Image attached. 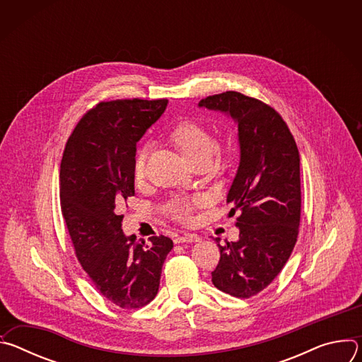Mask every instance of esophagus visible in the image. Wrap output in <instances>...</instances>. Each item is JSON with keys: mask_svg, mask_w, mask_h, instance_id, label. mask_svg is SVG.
Wrapping results in <instances>:
<instances>
[{"mask_svg": "<svg viewBox=\"0 0 362 362\" xmlns=\"http://www.w3.org/2000/svg\"><path fill=\"white\" fill-rule=\"evenodd\" d=\"M200 240V236L194 235V233H185L182 236H177L175 239V243H196Z\"/></svg>", "mask_w": 362, "mask_h": 362, "instance_id": "obj_1", "label": "esophagus"}]
</instances>
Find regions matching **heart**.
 <instances>
[{"label":"heart","mask_w":362,"mask_h":362,"mask_svg":"<svg viewBox=\"0 0 362 362\" xmlns=\"http://www.w3.org/2000/svg\"><path fill=\"white\" fill-rule=\"evenodd\" d=\"M166 137L190 166L199 162H209L215 151V139L212 133L197 122H179L166 132ZM146 153L147 147L143 146L134 156L133 176L136 180H141L144 177ZM190 203L177 202L170 206V212L176 219L186 221L190 215Z\"/></svg>","instance_id":"b5f03b06"}]
</instances>
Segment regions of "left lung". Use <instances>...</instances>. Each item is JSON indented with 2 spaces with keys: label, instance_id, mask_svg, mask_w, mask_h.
Listing matches in <instances>:
<instances>
[{
  "label": "left lung",
  "instance_id": "1",
  "mask_svg": "<svg viewBox=\"0 0 362 362\" xmlns=\"http://www.w3.org/2000/svg\"><path fill=\"white\" fill-rule=\"evenodd\" d=\"M199 107L229 115L238 124L240 160L226 202L239 239L219 243L214 285L236 298L264 291L282 271L300 221L299 151L281 115L238 91L209 95Z\"/></svg>",
  "mask_w": 362,
  "mask_h": 362
}]
</instances>
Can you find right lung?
I'll list each match as a JSON object with an SVG mask.
<instances>
[{
  "instance_id": "right-lung-1",
  "label": "right lung",
  "mask_w": 362,
  "mask_h": 362,
  "mask_svg": "<svg viewBox=\"0 0 362 362\" xmlns=\"http://www.w3.org/2000/svg\"><path fill=\"white\" fill-rule=\"evenodd\" d=\"M168 100L101 101L77 123L60 166L62 212L76 256L98 292L123 309L158 295L170 238L150 243L126 236L117 204L134 196L136 143L165 112Z\"/></svg>"
}]
</instances>
